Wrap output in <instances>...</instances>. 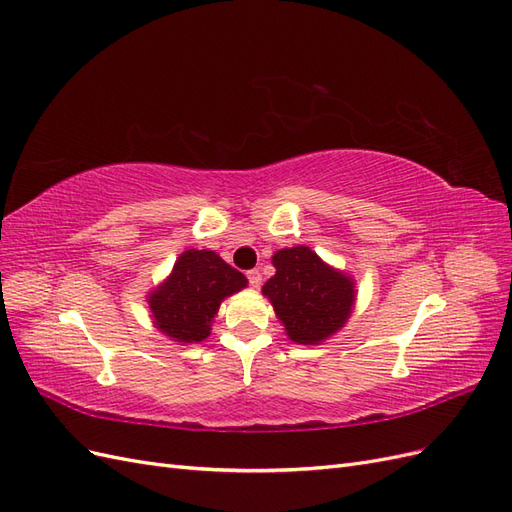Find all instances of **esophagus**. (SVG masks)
Here are the masks:
<instances>
[{
    "mask_svg": "<svg viewBox=\"0 0 512 512\" xmlns=\"http://www.w3.org/2000/svg\"><path fill=\"white\" fill-rule=\"evenodd\" d=\"M247 280H250V286L258 288V286L262 284V273H260L258 269H252V271H247Z\"/></svg>",
    "mask_w": 512,
    "mask_h": 512,
    "instance_id": "1",
    "label": "esophagus"
}]
</instances>
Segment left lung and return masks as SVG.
Returning a JSON list of instances; mask_svg holds the SVG:
<instances>
[{"label":"left lung","instance_id":"1","mask_svg":"<svg viewBox=\"0 0 512 512\" xmlns=\"http://www.w3.org/2000/svg\"><path fill=\"white\" fill-rule=\"evenodd\" d=\"M275 275L262 286L290 342L318 346L333 337L352 316L354 277L324 262L307 245L273 254Z\"/></svg>","mask_w":512,"mask_h":512}]
</instances>
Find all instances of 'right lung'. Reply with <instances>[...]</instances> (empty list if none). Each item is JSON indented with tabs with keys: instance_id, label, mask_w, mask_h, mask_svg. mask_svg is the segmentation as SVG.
Instances as JSON below:
<instances>
[{
	"instance_id": "obj_1",
	"label": "right lung",
	"mask_w": 512,
	"mask_h": 512,
	"mask_svg": "<svg viewBox=\"0 0 512 512\" xmlns=\"http://www.w3.org/2000/svg\"><path fill=\"white\" fill-rule=\"evenodd\" d=\"M245 286V275L213 250H185L166 280L147 294L153 327L179 346L203 342L222 301Z\"/></svg>"
}]
</instances>
